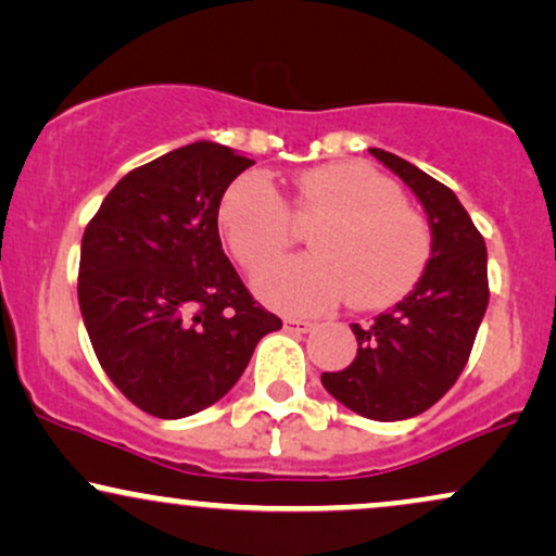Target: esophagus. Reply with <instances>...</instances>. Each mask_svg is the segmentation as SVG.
<instances>
[{
  "mask_svg": "<svg viewBox=\"0 0 556 556\" xmlns=\"http://www.w3.org/2000/svg\"><path fill=\"white\" fill-rule=\"evenodd\" d=\"M282 329L287 333H295V337H303V333H311L316 326L311 320H298V318H285L282 320Z\"/></svg>",
  "mask_w": 556,
  "mask_h": 556,
  "instance_id": "1",
  "label": "esophagus"
}]
</instances>
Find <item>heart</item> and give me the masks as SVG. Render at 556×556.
Masks as SVG:
<instances>
[{
	"label": "heart",
	"mask_w": 556,
	"mask_h": 556,
	"mask_svg": "<svg viewBox=\"0 0 556 556\" xmlns=\"http://www.w3.org/2000/svg\"><path fill=\"white\" fill-rule=\"evenodd\" d=\"M295 212L320 219L307 236L313 253L287 258L256 279V295L292 316L324 313L350 298L357 311L399 303L422 277L430 230L404 204L391 178L363 160L318 165L295 178ZM217 225L232 256L261 271L282 256L292 219L269 176L249 170L227 186Z\"/></svg>",
	"instance_id": "obj_1"
}]
</instances>
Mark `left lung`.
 <instances>
[{
	"instance_id": "left-lung-1",
	"label": "left lung",
	"mask_w": 556,
	"mask_h": 556,
	"mask_svg": "<svg viewBox=\"0 0 556 556\" xmlns=\"http://www.w3.org/2000/svg\"><path fill=\"white\" fill-rule=\"evenodd\" d=\"M422 204L430 258L414 290L370 326L352 324L357 357L320 383L346 409L376 422H399L430 409L456 383L490 303L484 238L447 186L417 165L370 147Z\"/></svg>"
}]
</instances>
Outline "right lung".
<instances>
[{
    "instance_id": "1",
    "label": "right lung",
    "mask_w": 556,
    "mask_h": 556,
    "mask_svg": "<svg viewBox=\"0 0 556 556\" xmlns=\"http://www.w3.org/2000/svg\"><path fill=\"white\" fill-rule=\"evenodd\" d=\"M251 165L217 142L178 147L126 173L83 236L87 337L113 386L152 417L212 406L282 329L253 303L217 230L219 199Z\"/></svg>"
}]
</instances>
